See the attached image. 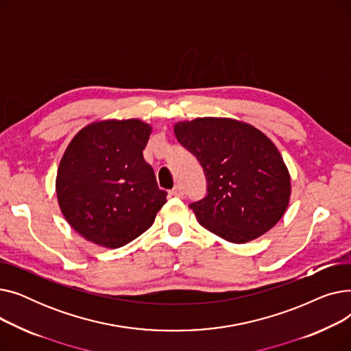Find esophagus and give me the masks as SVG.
<instances>
[{"mask_svg":"<svg viewBox=\"0 0 351 351\" xmlns=\"http://www.w3.org/2000/svg\"><path fill=\"white\" fill-rule=\"evenodd\" d=\"M169 195H171V196H175V197H182V196H183V189H182V186L176 185V186L169 192Z\"/></svg>","mask_w":351,"mask_h":351,"instance_id":"obj_1","label":"esophagus"}]
</instances>
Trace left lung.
Instances as JSON below:
<instances>
[{
	"label": "left lung",
	"instance_id": "left-lung-1",
	"mask_svg": "<svg viewBox=\"0 0 351 351\" xmlns=\"http://www.w3.org/2000/svg\"><path fill=\"white\" fill-rule=\"evenodd\" d=\"M173 132L206 176L208 195L189 205L202 226L228 242L246 243L279 222L289 206L290 175L263 132L210 117L178 122Z\"/></svg>",
	"mask_w": 351,
	"mask_h": 351
}]
</instances>
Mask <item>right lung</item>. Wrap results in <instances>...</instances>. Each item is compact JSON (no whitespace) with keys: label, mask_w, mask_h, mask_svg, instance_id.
<instances>
[{"label":"right lung","mask_w":351,"mask_h":351,"mask_svg":"<svg viewBox=\"0 0 351 351\" xmlns=\"http://www.w3.org/2000/svg\"><path fill=\"white\" fill-rule=\"evenodd\" d=\"M151 125L141 119L92 122L73 136L57 172V197L71 228L108 249L149 229L166 204L142 151Z\"/></svg>","instance_id":"1"}]
</instances>
